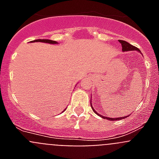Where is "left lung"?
Masks as SVG:
<instances>
[{"label": "left lung", "mask_w": 159, "mask_h": 159, "mask_svg": "<svg viewBox=\"0 0 159 159\" xmlns=\"http://www.w3.org/2000/svg\"><path fill=\"white\" fill-rule=\"evenodd\" d=\"M119 43H121L122 44V50H123V52H127V51H138V52H140V50L138 48L134 47V46L131 45L130 43H127V41H125V40H119ZM91 106H92V103H91ZM92 110H93V111L95 112V114H97L98 116H99L100 117L103 118V119H107V120H111V121H115V120H120V119H125V118H127V116H124V117H120V118H108V117H104V116H102L101 115H99L98 112L95 111V110L94 109L93 107H92Z\"/></svg>", "instance_id": "left-lung-1"}]
</instances>
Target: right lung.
<instances>
[{"mask_svg": "<svg viewBox=\"0 0 159 159\" xmlns=\"http://www.w3.org/2000/svg\"><path fill=\"white\" fill-rule=\"evenodd\" d=\"M31 42H43V43H57V41H54V40H40V39H38V40H32Z\"/></svg>", "mask_w": 159, "mask_h": 159, "instance_id": "1", "label": "right lung"}]
</instances>
